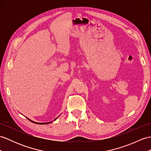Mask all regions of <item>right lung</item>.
I'll return each instance as SVG.
<instances>
[{
    "instance_id": "add662e5",
    "label": "right lung",
    "mask_w": 151,
    "mask_h": 151,
    "mask_svg": "<svg viewBox=\"0 0 151 151\" xmlns=\"http://www.w3.org/2000/svg\"><path fill=\"white\" fill-rule=\"evenodd\" d=\"M56 119H55V120H56ZM30 120L31 121V122H33V123H35V124H50V123H51V122H47V123H38V122H33V121H32V120Z\"/></svg>"
}]
</instances>
